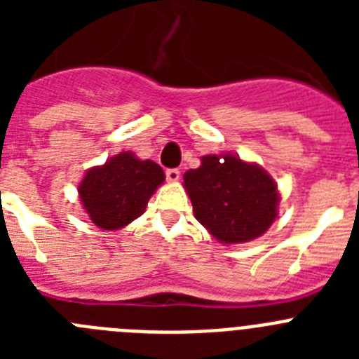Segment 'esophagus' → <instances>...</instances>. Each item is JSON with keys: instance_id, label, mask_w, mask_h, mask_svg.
<instances>
[{"instance_id": "34e87169", "label": "esophagus", "mask_w": 359, "mask_h": 359, "mask_svg": "<svg viewBox=\"0 0 359 359\" xmlns=\"http://www.w3.org/2000/svg\"><path fill=\"white\" fill-rule=\"evenodd\" d=\"M165 176H167V182L176 183L177 180H180V170H177V169H169V170H167V172H165Z\"/></svg>"}]
</instances>
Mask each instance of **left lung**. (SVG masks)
<instances>
[{
	"label": "left lung",
	"instance_id": "left-lung-1",
	"mask_svg": "<svg viewBox=\"0 0 359 359\" xmlns=\"http://www.w3.org/2000/svg\"><path fill=\"white\" fill-rule=\"evenodd\" d=\"M194 217L224 244L261 237L277 217V183L261 165L221 152L183 174Z\"/></svg>",
	"mask_w": 359,
	"mask_h": 359
}]
</instances>
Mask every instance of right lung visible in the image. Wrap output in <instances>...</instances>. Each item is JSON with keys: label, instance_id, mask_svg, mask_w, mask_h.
Segmentation results:
<instances>
[{"label": "right lung", "instance_id": "add662e5", "mask_svg": "<svg viewBox=\"0 0 359 359\" xmlns=\"http://www.w3.org/2000/svg\"><path fill=\"white\" fill-rule=\"evenodd\" d=\"M163 182L160 165L123 151L84 174L79 198L98 228L120 230L144 214L151 196Z\"/></svg>", "mask_w": 359, "mask_h": 359}]
</instances>
